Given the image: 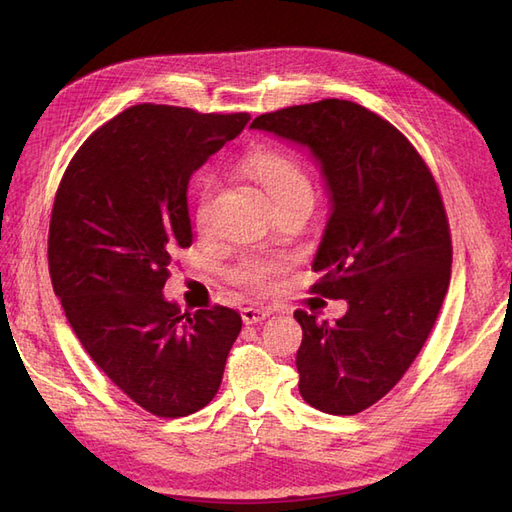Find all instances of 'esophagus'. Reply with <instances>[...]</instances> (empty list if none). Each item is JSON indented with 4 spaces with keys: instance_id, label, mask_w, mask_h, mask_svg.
<instances>
[{
    "instance_id": "obj_1",
    "label": "esophagus",
    "mask_w": 512,
    "mask_h": 512,
    "mask_svg": "<svg viewBox=\"0 0 512 512\" xmlns=\"http://www.w3.org/2000/svg\"><path fill=\"white\" fill-rule=\"evenodd\" d=\"M271 312H267V309H260V307H243L241 309V318L245 324H256V322H262Z\"/></svg>"
}]
</instances>
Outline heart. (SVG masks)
Instances as JSON below:
<instances>
[{
  "mask_svg": "<svg viewBox=\"0 0 512 512\" xmlns=\"http://www.w3.org/2000/svg\"><path fill=\"white\" fill-rule=\"evenodd\" d=\"M247 168L267 185L269 194L275 200H282L297 192L309 190V181L303 166L294 160L290 153L275 149V147H258L250 151L245 158ZM215 192V181L211 177L203 179L198 192V205H196V220L200 226H207L209 222V209ZM290 269L288 256H260L250 254L243 256L235 267L230 269V277L239 286L254 290V292H273L280 286L282 275Z\"/></svg>",
  "mask_w": 512,
  "mask_h": 512,
  "instance_id": "b5f03b06",
  "label": "heart"
}]
</instances>
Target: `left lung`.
Instances as JSON below:
<instances>
[{
    "label": "left lung",
    "instance_id": "obj_1",
    "mask_svg": "<svg viewBox=\"0 0 512 512\" xmlns=\"http://www.w3.org/2000/svg\"><path fill=\"white\" fill-rule=\"evenodd\" d=\"M252 128L307 145L327 177L322 277L309 290L348 312L335 324L294 312L299 391L327 414H359L404 378L446 297L453 245L438 183L393 123L350 100L280 108Z\"/></svg>",
    "mask_w": 512,
    "mask_h": 512
}]
</instances>
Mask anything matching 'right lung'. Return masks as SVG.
Instances as JSON below:
<instances>
[{"label": "right lung", "mask_w": 512, "mask_h": 512, "mask_svg": "<svg viewBox=\"0 0 512 512\" xmlns=\"http://www.w3.org/2000/svg\"><path fill=\"white\" fill-rule=\"evenodd\" d=\"M247 121L130 106L74 153L55 194L49 273L70 327L115 386L160 418L209 404L241 331L235 309L181 312L162 288L192 245V173Z\"/></svg>", "instance_id": "right-lung-1"}]
</instances>
